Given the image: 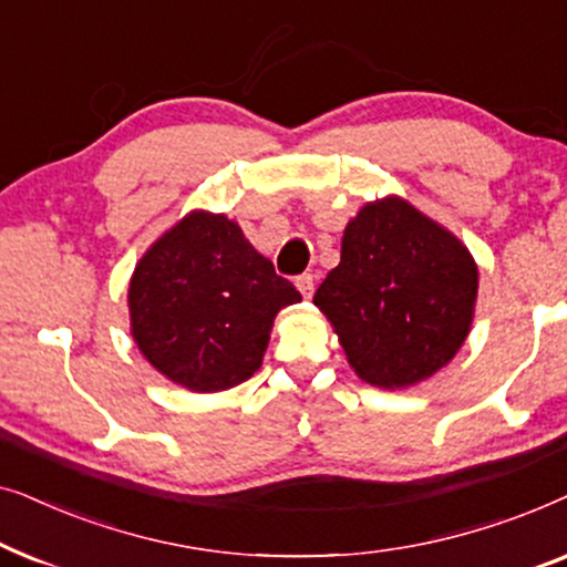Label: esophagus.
Instances as JSON below:
<instances>
[{"label": "esophagus", "mask_w": 567, "mask_h": 567, "mask_svg": "<svg viewBox=\"0 0 567 567\" xmlns=\"http://www.w3.org/2000/svg\"><path fill=\"white\" fill-rule=\"evenodd\" d=\"M297 289L301 291V297H305V299H312L315 276H312V274H301V276H297Z\"/></svg>", "instance_id": "34e87169"}]
</instances>
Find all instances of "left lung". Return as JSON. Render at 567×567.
<instances>
[{
	"instance_id": "1",
	"label": "left lung",
	"mask_w": 567,
	"mask_h": 567,
	"mask_svg": "<svg viewBox=\"0 0 567 567\" xmlns=\"http://www.w3.org/2000/svg\"><path fill=\"white\" fill-rule=\"evenodd\" d=\"M477 266L452 231L402 198L363 206L315 293L363 382L400 390L446 367L467 338Z\"/></svg>"
}]
</instances>
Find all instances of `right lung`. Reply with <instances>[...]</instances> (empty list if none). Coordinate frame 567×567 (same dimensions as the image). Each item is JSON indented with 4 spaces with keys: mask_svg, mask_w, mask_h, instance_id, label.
<instances>
[{
    "mask_svg": "<svg viewBox=\"0 0 567 567\" xmlns=\"http://www.w3.org/2000/svg\"><path fill=\"white\" fill-rule=\"evenodd\" d=\"M301 293L227 216L193 212L138 260L128 286L138 351L175 384L229 390L260 369L278 309Z\"/></svg>",
    "mask_w": 567,
    "mask_h": 567,
    "instance_id": "add662e5",
    "label": "right lung"
}]
</instances>
